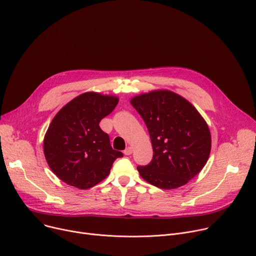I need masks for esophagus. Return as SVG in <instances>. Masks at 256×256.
I'll use <instances>...</instances> for the list:
<instances>
[{"mask_svg": "<svg viewBox=\"0 0 256 256\" xmlns=\"http://www.w3.org/2000/svg\"><path fill=\"white\" fill-rule=\"evenodd\" d=\"M132 152V148L130 146L126 148V150H124V154H126V156H130Z\"/></svg>", "mask_w": 256, "mask_h": 256, "instance_id": "obj_1", "label": "esophagus"}]
</instances>
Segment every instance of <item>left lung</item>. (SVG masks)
<instances>
[{"mask_svg": "<svg viewBox=\"0 0 256 256\" xmlns=\"http://www.w3.org/2000/svg\"><path fill=\"white\" fill-rule=\"evenodd\" d=\"M148 126L154 156L137 170L143 180L161 190H174L203 170L211 150L205 119L181 95L154 90L130 99Z\"/></svg>", "mask_w": 256, "mask_h": 256, "instance_id": "8db88e82", "label": "left lung"}]
</instances>
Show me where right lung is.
Masks as SVG:
<instances>
[{"label":"right lung","mask_w":256,"mask_h":256,"mask_svg":"<svg viewBox=\"0 0 256 256\" xmlns=\"http://www.w3.org/2000/svg\"><path fill=\"white\" fill-rule=\"evenodd\" d=\"M119 102L114 95L86 92L73 98L54 116L44 137V154L50 170L70 186L88 190L104 180L114 161L108 135L99 126Z\"/></svg>","instance_id":"obj_1"}]
</instances>
